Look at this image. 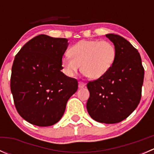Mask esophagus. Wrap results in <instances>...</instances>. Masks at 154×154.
Returning <instances> with one entry per match:
<instances>
[{
    "mask_svg": "<svg viewBox=\"0 0 154 154\" xmlns=\"http://www.w3.org/2000/svg\"><path fill=\"white\" fill-rule=\"evenodd\" d=\"M85 83H83V82H79V84H78V87L79 88H83V87H85Z\"/></svg>",
    "mask_w": 154,
    "mask_h": 154,
    "instance_id": "obj_1",
    "label": "esophagus"
}]
</instances>
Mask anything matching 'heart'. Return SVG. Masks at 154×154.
I'll list each match as a JSON object with an SVG mask.
<instances>
[{"label": "heart", "instance_id": "heart-1", "mask_svg": "<svg viewBox=\"0 0 154 154\" xmlns=\"http://www.w3.org/2000/svg\"><path fill=\"white\" fill-rule=\"evenodd\" d=\"M61 64L65 73L74 77L80 67L87 77L100 78L109 71L116 58V49L112 43L100 40H81L69 49Z\"/></svg>", "mask_w": 154, "mask_h": 154}]
</instances>
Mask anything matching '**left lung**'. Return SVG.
Listing matches in <instances>:
<instances>
[{
    "mask_svg": "<svg viewBox=\"0 0 154 154\" xmlns=\"http://www.w3.org/2000/svg\"><path fill=\"white\" fill-rule=\"evenodd\" d=\"M106 36L116 47V61L104 76L87 83L90 96L86 108L96 122L116 124L139 105L144 70L140 54L127 40L116 34Z\"/></svg>",
    "mask_w": 154,
    "mask_h": 154,
    "instance_id": "left-lung-1",
    "label": "left lung"
}]
</instances>
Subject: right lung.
<instances>
[{"label":"right lung","instance_id":"right-lung-1","mask_svg":"<svg viewBox=\"0 0 154 154\" xmlns=\"http://www.w3.org/2000/svg\"><path fill=\"white\" fill-rule=\"evenodd\" d=\"M67 38L38 35L16 54L10 88L18 114L38 127L55 125L63 117L68 99L77 91L74 78L61 71Z\"/></svg>","mask_w":154,"mask_h":154}]
</instances>
